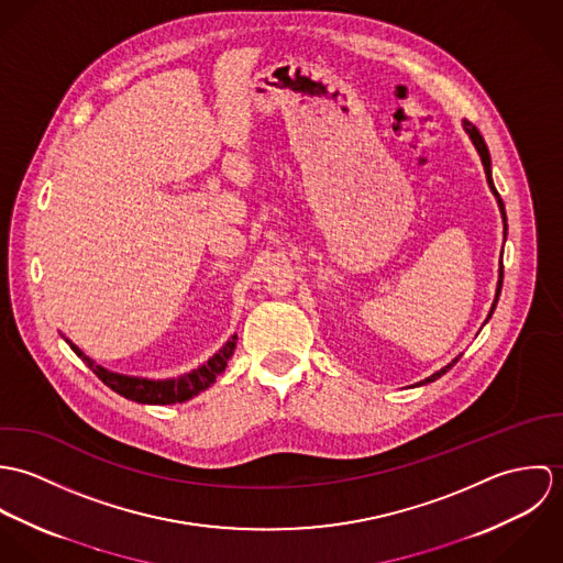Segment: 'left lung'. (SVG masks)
I'll list each match as a JSON object with an SVG mask.
<instances>
[{
  "label": "left lung",
  "instance_id": "1",
  "mask_svg": "<svg viewBox=\"0 0 563 563\" xmlns=\"http://www.w3.org/2000/svg\"><path fill=\"white\" fill-rule=\"evenodd\" d=\"M464 128H466V132L471 134V139H473V143H475V147H477V152H479V156H482L483 168H485V177H487V184H489V188H492V192L496 195V199H498V208H500V214H503V221H505V230H507V219H505V206H503V199H500V195L496 192V188H494V181H492V162H489V152H487V145H485V141H483L482 134H479V130L471 123V121H464ZM500 286H503V264H500V275H498V286H496V299H494V306H492V312H494V308H496V303H498V295H500ZM492 312H489V317H492ZM487 317V319H489ZM460 360V357H457ZM457 360H453L449 366H444L442 371H438V373H433L431 377H427L422 384H429V382H435L438 377H442Z\"/></svg>",
  "mask_w": 563,
  "mask_h": 563
}]
</instances>
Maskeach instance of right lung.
I'll return each instance as SVG.
<instances>
[{
	"instance_id": "add662e5",
	"label": "right lung",
	"mask_w": 563,
	"mask_h": 563,
	"mask_svg": "<svg viewBox=\"0 0 563 563\" xmlns=\"http://www.w3.org/2000/svg\"><path fill=\"white\" fill-rule=\"evenodd\" d=\"M236 340L239 335H232V340L212 357L208 360L203 366H199L197 371L181 375L177 379H164V382H152V379H139V377H128V375H119V373H110L101 366H97L90 357H86L76 344H71V349L76 351V355L81 362L117 395L136 402H150V405H170V402H184L192 399L195 395H199L201 390L210 388L217 377L225 371L234 349H236Z\"/></svg>"
}]
</instances>
